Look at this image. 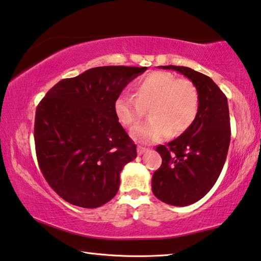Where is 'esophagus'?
Segmentation results:
<instances>
[{
	"instance_id": "34e87169",
	"label": "esophagus",
	"mask_w": 261,
	"mask_h": 261,
	"mask_svg": "<svg viewBox=\"0 0 261 261\" xmlns=\"http://www.w3.org/2000/svg\"><path fill=\"white\" fill-rule=\"evenodd\" d=\"M147 151V149L146 147H143V146H137V153L139 154V155H142V154H144Z\"/></svg>"
}]
</instances>
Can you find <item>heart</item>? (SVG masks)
Wrapping results in <instances>:
<instances>
[{
	"label": "heart",
	"mask_w": 261,
	"mask_h": 261,
	"mask_svg": "<svg viewBox=\"0 0 261 261\" xmlns=\"http://www.w3.org/2000/svg\"><path fill=\"white\" fill-rule=\"evenodd\" d=\"M134 90V96L119 95L115 99L114 111L124 126L134 127L149 110L150 122L132 131V137L139 143L152 144L170 134L179 136L197 118L199 92L190 80L154 71L136 81Z\"/></svg>",
	"instance_id": "b5f03b06"
}]
</instances>
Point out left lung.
<instances>
[{
	"label": "left lung",
	"instance_id": "1",
	"mask_svg": "<svg viewBox=\"0 0 261 261\" xmlns=\"http://www.w3.org/2000/svg\"><path fill=\"white\" fill-rule=\"evenodd\" d=\"M161 68L188 77L199 92L196 120L168 145L157 146L163 162L152 176V192L159 200L188 206L213 188L226 161L231 139L227 98L204 73L177 65Z\"/></svg>",
	"mask_w": 261,
	"mask_h": 261
}]
</instances>
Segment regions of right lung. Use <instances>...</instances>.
Segmentation results:
<instances>
[{
    "label": "right lung",
    "mask_w": 261,
    "mask_h": 261,
    "mask_svg": "<svg viewBox=\"0 0 261 261\" xmlns=\"http://www.w3.org/2000/svg\"><path fill=\"white\" fill-rule=\"evenodd\" d=\"M146 69H89L58 82L38 104L34 129L38 165L68 203L95 208L117 193L120 171L137 150L116 117L114 102Z\"/></svg>",
    "instance_id": "right-lung-1"
}]
</instances>
